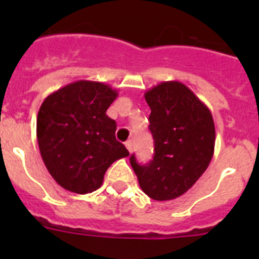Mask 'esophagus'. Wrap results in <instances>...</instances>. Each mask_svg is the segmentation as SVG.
<instances>
[{"instance_id": "obj_1", "label": "esophagus", "mask_w": 259, "mask_h": 259, "mask_svg": "<svg viewBox=\"0 0 259 259\" xmlns=\"http://www.w3.org/2000/svg\"><path fill=\"white\" fill-rule=\"evenodd\" d=\"M125 148H127L128 152H130V153L132 152V141L131 140L125 141Z\"/></svg>"}]
</instances>
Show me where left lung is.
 <instances>
[{"instance_id": "obj_1", "label": "left lung", "mask_w": 259, "mask_h": 259, "mask_svg": "<svg viewBox=\"0 0 259 259\" xmlns=\"http://www.w3.org/2000/svg\"><path fill=\"white\" fill-rule=\"evenodd\" d=\"M152 113L154 157L130 162L140 188L155 201H170L191 189L210 164L215 145L209 107L180 81H162L144 95Z\"/></svg>"}]
</instances>
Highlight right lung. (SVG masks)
<instances>
[{"label":"right lung","mask_w":259,"mask_h":259,"mask_svg":"<svg viewBox=\"0 0 259 259\" xmlns=\"http://www.w3.org/2000/svg\"><path fill=\"white\" fill-rule=\"evenodd\" d=\"M118 91L100 81L77 80L48 96L37 114L38 149L62 188L92 193L111 163L130 155L115 139L116 123L106 110Z\"/></svg>","instance_id":"add662e5"}]
</instances>
